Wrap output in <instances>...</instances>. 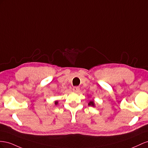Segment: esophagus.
I'll use <instances>...</instances> for the list:
<instances>
[{"label":"esophagus","mask_w":148,"mask_h":148,"mask_svg":"<svg viewBox=\"0 0 148 148\" xmlns=\"http://www.w3.org/2000/svg\"><path fill=\"white\" fill-rule=\"evenodd\" d=\"M79 90H80V88H79V87H74L73 88V90L74 92H76V93L79 92Z\"/></svg>","instance_id":"obj_1"}]
</instances>
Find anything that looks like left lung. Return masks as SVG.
<instances>
[{"label": "left lung", "instance_id": "1", "mask_svg": "<svg viewBox=\"0 0 148 148\" xmlns=\"http://www.w3.org/2000/svg\"><path fill=\"white\" fill-rule=\"evenodd\" d=\"M88 105H90V106H93V107H94V106H95L94 102V101H93V100L90 101L89 103H88Z\"/></svg>", "mask_w": 148, "mask_h": 148}]
</instances>
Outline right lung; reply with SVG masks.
I'll list each match as a JSON object with an SVG mask.
<instances>
[{
    "mask_svg": "<svg viewBox=\"0 0 148 148\" xmlns=\"http://www.w3.org/2000/svg\"><path fill=\"white\" fill-rule=\"evenodd\" d=\"M58 103V102H57V101H56V102H54V104H55V105H57Z\"/></svg>",
    "mask_w": 148,
    "mask_h": 148,
    "instance_id": "right-lung-1",
    "label": "right lung"
}]
</instances>
